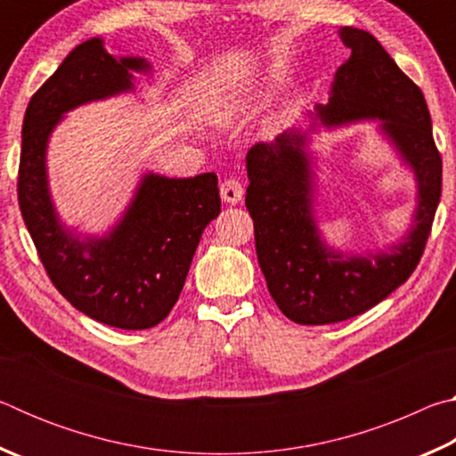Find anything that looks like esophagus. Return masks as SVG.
<instances>
[{
    "label": "esophagus",
    "mask_w": 456,
    "mask_h": 456,
    "mask_svg": "<svg viewBox=\"0 0 456 456\" xmlns=\"http://www.w3.org/2000/svg\"><path fill=\"white\" fill-rule=\"evenodd\" d=\"M221 199L229 205H237L243 199V184L237 179H225L221 183Z\"/></svg>",
    "instance_id": "obj_1"
}]
</instances>
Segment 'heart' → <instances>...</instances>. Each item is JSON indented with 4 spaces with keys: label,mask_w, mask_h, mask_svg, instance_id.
<instances>
[{
    "label": "heart",
    "mask_w": 456,
    "mask_h": 456,
    "mask_svg": "<svg viewBox=\"0 0 456 456\" xmlns=\"http://www.w3.org/2000/svg\"><path fill=\"white\" fill-rule=\"evenodd\" d=\"M245 106L247 96L241 92H219V94H213L209 98V102L205 106V114L215 125L227 126L241 117Z\"/></svg>",
    "instance_id": "1"
}]
</instances>
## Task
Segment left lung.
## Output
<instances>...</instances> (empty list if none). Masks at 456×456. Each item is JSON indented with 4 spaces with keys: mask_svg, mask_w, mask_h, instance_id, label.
<instances>
[{
    "mask_svg": "<svg viewBox=\"0 0 456 456\" xmlns=\"http://www.w3.org/2000/svg\"><path fill=\"white\" fill-rule=\"evenodd\" d=\"M339 37L352 53L338 68L330 102L315 108L312 128H289L247 152L245 207L256 225L259 267L277 307L304 326L354 318L403 285L422 257L443 187L422 90L372 34L342 28ZM368 118L381 120L383 134L413 168L419 203L411 231L388 252L344 256L321 241L314 225L306 134L318 121L331 126Z\"/></svg>",
    "mask_w": 456,
    "mask_h": 456,
    "instance_id": "obj_1",
    "label": "left lung"
}]
</instances>
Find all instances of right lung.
<instances>
[{
    "instance_id": "add662e5",
    "label": "right lung",
    "mask_w": 456,
    "mask_h": 456,
    "mask_svg": "<svg viewBox=\"0 0 456 456\" xmlns=\"http://www.w3.org/2000/svg\"><path fill=\"white\" fill-rule=\"evenodd\" d=\"M142 58H114L100 37L68 53L29 100L21 126L18 200L56 289L106 326L149 330L173 310L205 227L221 213L217 175L168 179L146 173L122 219L104 237H80L53 209L45 151L68 110L134 90Z\"/></svg>"
}]
</instances>
